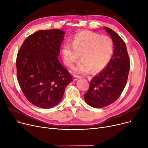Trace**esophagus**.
I'll return each instance as SVG.
<instances>
[{
	"label": "esophagus",
	"instance_id": "1",
	"mask_svg": "<svg viewBox=\"0 0 148 148\" xmlns=\"http://www.w3.org/2000/svg\"><path fill=\"white\" fill-rule=\"evenodd\" d=\"M81 76H80V75H74V76H73V80H77L78 79H80L81 78Z\"/></svg>",
	"mask_w": 148,
	"mask_h": 148
}]
</instances>
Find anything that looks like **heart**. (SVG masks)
I'll return each instance as SVG.
<instances>
[{"label": "heart", "instance_id": "b5f03b06", "mask_svg": "<svg viewBox=\"0 0 148 148\" xmlns=\"http://www.w3.org/2000/svg\"><path fill=\"white\" fill-rule=\"evenodd\" d=\"M114 44L108 36H102L89 31H81L73 37L72 43H66L62 49L66 65L71 66L78 59L81 61L74 71L84 74L90 69L97 73L104 69L112 59Z\"/></svg>", "mask_w": 148, "mask_h": 148}]
</instances>
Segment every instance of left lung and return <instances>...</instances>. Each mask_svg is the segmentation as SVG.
<instances>
[{"instance_id": "obj_1", "label": "left lung", "mask_w": 148, "mask_h": 148, "mask_svg": "<svg viewBox=\"0 0 148 148\" xmlns=\"http://www.w3.org/2000/svg\"><path fill=\"white\" fill-rule=\"evenodd\" d=\"M114 44L113 56L107 66L90 82L84 95L86 103L94 108H103L115 102L127 82L130 60L125 42L112 29L104 27Z\"/></svg>"}]
</instances>
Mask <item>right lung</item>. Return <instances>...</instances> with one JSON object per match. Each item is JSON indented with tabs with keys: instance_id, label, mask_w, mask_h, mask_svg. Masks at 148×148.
<instances>
[{
	"instance_id": "obj_1",
	"label": "right lung",
	"mask_w": 148,
	"mask_h": 148,
	"mask_svg": "<svg viewBox=\"0 0 148 148\" xmlns=\"http://www.w3.org/2000/svg\"><path fill=\"white\" fill-rule=\"evenodd\" d=\"M64 34L59 29L39 30L26 39L18 51V82L27 99L38 107L58 104L73 81L58 58Z\"/></svg>"
}]
</instances>
